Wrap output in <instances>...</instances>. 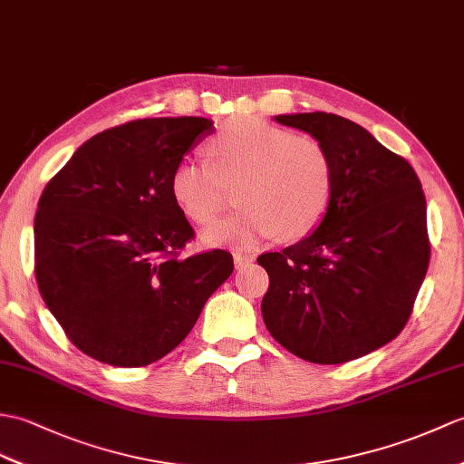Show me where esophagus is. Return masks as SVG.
Returning <instances> with one entry per match:
<instances>
[{
	"instance_id": "1",
	"label": "esophagus",
	"mask_w": 464,
	"mask_h": 464,
	"mask_svg": "<svg viewBox=\"0 0 464 464\" xmlns=\"http://www.w3.org/2000/svg\"><path fill=\"white\" fill-rule=\"evenodd\" d=\"M233 261H235L237 268H243V266H249L255 261V256L253 255H246V253H235L233 255Z\"/></svg>"
}]
</instances>
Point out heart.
I'll list each match as a JSON object with an SVG mask.
<instances>
[{
	"label": "heart",
	"instance_id": "heart-1",
	"mask_svg": "<svg viewBox=\"0 0 464 464\" xmlns=\"http://www.w3.org/2000/svg\"><path fill=\"white\" fill-rule=\"evenodd\" d=\"M209 156L211 164L179 160L168 183L179 213L208 225L221 208V179L239 181L235 199L241 208L203 231L206 243L253 246L276 233L283 241H298L326 218L334 161L320 140L239 116L211 138Z\"/></svg>",
	"mask_w": 464,
	"mask_h": 464
}]
</instances>
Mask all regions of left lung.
<instances>
[{
	"instance_id": "1",
	"label": "left lung",
	"mask_w": 464,
	"mask_h": 464,
	"mask_svg": "<svg viewBox=\"0 0 464 464\" xmlns=\"http://www.w3.org/2000/svg\"><path fill=\"white\" fill-rule=\"evenodd\" d=\"M275 121L328 148L334 193L314 233L256 258L268 273L263 320L298 358L346 363L392 342L411 316L430 256L425 193L405 158L348 118Z\"/></svg>"
}]
</instances>
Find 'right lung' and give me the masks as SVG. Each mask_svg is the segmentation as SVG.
Wrapping results in <instances>:
<instances>
[{
    "mask_svg": "<svg viewBox=\"0 0 464 464\" xmlns=\"http://www.w3.org/2000/svg\"><path fill=\"white\" fill-rule=\"evenodd\" d=\"M208 118H142L109 128L72 154L35 213L39 293L91 358L142 368L188 336L233 273L213 249L181 256L196 237L169 198V174Z\"/></svg>",
    "mask_w": 464,
    "mask_h": 464,
    "instance_id": "1",
    "label": "right lung"
}]
</instances>
